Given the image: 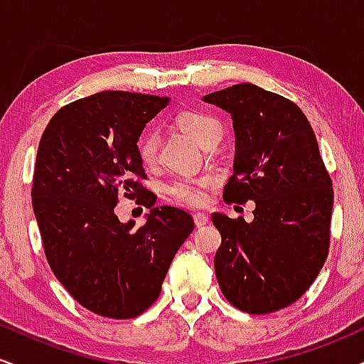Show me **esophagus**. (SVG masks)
<instances>
[{"instance_id":"1","label":"esophagus","mask_w":364,"mask_h":364,"mask_svg":"<svg viewBox=\"0 0 364 364\" xmlns=\"http://www.w3.org/2000/svg\"><path fill=\"white\" fill-rule=\"evenodd\" d=\"M193 220H195L196 228H202V225L208 224V215L203 214V212H196V214L193 215Z\"/></svg>"}]
</instances>
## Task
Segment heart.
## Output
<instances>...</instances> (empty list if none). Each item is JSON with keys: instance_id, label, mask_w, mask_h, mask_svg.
<instances>
[{"instance_id": "heart-1", "label": "heart", "mask_w": 364, "mask_h": 364, "mask_svg": "<svg viewBox=\"0 0 364 364\" xmlns=\"http://www.w3.org/2000/svg\"><path fill=\"white\" fill-rule=\"evenodd\" d=\"M176 124L186 135H190L200 147L208 149L215 147L219 140L223 139V123L215 118V116L208 114L203 111H183L176 116ZM159 133L156 129H147L141 133L136 144V150L144 164H152L157 159L159 152ZM215 185L214 176H185L174 179L173 183L168 185V193L174 200L185 205H202L207 202L208 188Z\"/></svg>"}]
</instances>
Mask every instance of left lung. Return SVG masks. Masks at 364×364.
I'll use <instances>...</instances> for the list:
<instances>
[{
	"label": "left lung",
	"instance_id": "obj_1",
	"mask_svg": "<svg viewBox=\"0 0 364 364\" xmlns=\"http://www.w3.org/2000/svg\"><path fill=\"white\" fill-rule=\"evenodd\" d=\"M232 118L236 154L228 203L255 202L252 223L212 214L220 291L237 310L265 315L296 303L323 267L333 190L318 141L289 99L253 83L203 95Z\"/></svg>",
	"mask_w": 364,
	"mask_h": 364
}]
</instances>
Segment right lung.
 <instances>
[{"mask_svg":"<svg viewBox=\"0 0 364 364\" xmlns=\"http://www.w3.org/2000/svg\"><path fill=\"white\" fill-rule=\"evenodd\" d=\"M168 97L106 90L61 107L37 149L32 207L46 258L65 289L87 310L135 318L161 294L179 246L195 224L156 198L136 150L145 124ZM151 208L140 228L119 223L117 196Z\"/></svg>","mask_w":364,"mask_h":364,"instance_id":"1","label":"right lung"}]
</instances>
